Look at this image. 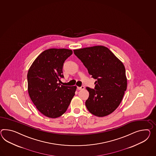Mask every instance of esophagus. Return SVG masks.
<instances>
[{"label": "esophagus", "mask_w": 156, "mask_h": 156, "mask_svg": "<svg viewBox=\"0 0 156 156\" xmlns=\"http://www.w3.org/2000/svg\"><path fill=\"white\" fill-rule=\"evenodd\" d=\"M84 88V86L77 87V89H78V90H83Z\"/></svg>", "instance_id": "obj_1"}]
</instances>
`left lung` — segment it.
<instances>
[{
    "label": "left lung",
    "instance_id": "1",
    "mask_svg": "<svg viewBox=\"0 0 156 156\" xmlns=\"http://www.w3.org/2000/svg\"><path fill=\"white\" fill-rule=\"evenodd\" d=\"M74 53L96 80L94 89L86 87L89 97L88 110L98 117L111 114L119 106L127 88L125 66L104 46H94L74 50Z\"/></svg>",
    "mask_w": 156,
    "mask_h": 156
}]
</instances>
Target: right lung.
I'll use <instances>...</instances> for the list:
<instances>
[{
	"label": "right lung",
	"instance_id": "obj_1",
	"mask_svg": "<svg viewBox=\"0 0 156 156\" xmlns=\"http://www.w3.org/2000/svg\"><path fill=\"white\" fill-rule=\"evenodd\" d=\"M72 50L51 48L41 53L27 73L28 92L31 100L42 114L49 118L60 117L66 111L75 95L76 86L60 84L64 78L65 61Z\"/></svg>",
	"mask_w": 156,
	"mask_h": 156
}]
</instances>
